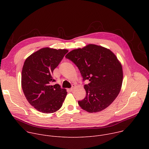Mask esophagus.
Here are the masks:
<instances>
[{
	"mask_svg": "<svg viewBox=\"0 0 149 149\" xmlns=\"http://www.w3.org/2000/svg\"><path fill=\"white\" fill-rule=\"evenodd\" d=\"M75 85H73V86H72V87H71V88H70V91H72V90H74V87H75Z\"/></svg>",
	"mask_w": 149,
	"mask_h": 149,
	"instance_id": "34e87169",
	"label": "esophagus"
}]
</instances>
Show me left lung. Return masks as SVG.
<instances>
[{"label": "left lung", "mask_w": 149, "mask_h": 149, "mask_svg": "<svg viewBox=\"0 0 149 149\" xmlns=\"http://www.w3.org/2000/svg\"><path fill=\"white\" fill-rule=\"evenodd\" d=\"M65 57L78 68L83 80L86 96L78 104L89 113L107 108L118 96L123 82L122 65L110 49L94 44L70 51Z\"/></svg>", "instance_id": "left-lung-1"}]
</instances>
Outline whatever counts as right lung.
<instances>
[{"mask_svg":"<svg viewBox=\"0 0 149 149\" xmlns=\"http://www.w3.org/2000/svg\"><path fill=\"white\" fill-rule=\"evenodd\" d=\"M67 49L42 48L29 56L22 71L21 85L29 103L38 111L52 113L62 107L67 90L59 84L52 86L54 69L59 65Z\"/></svg>","mask_w":149,"mask_h":149,"instance_id":"right-lung-1","label":"right lung"}]
</instances>
